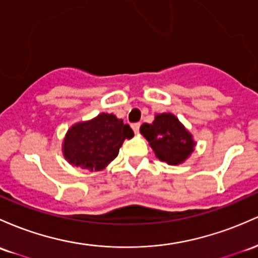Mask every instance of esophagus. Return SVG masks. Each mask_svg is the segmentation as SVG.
<instances>
[{
	"label": "esophagus",
	"mask_w": 258,
	"mask_h": 258,
	"mask_svg": "<svg viewBox=\"0 0 258 258\" xmlns=\"http://www.w3.org/2000/svg\"><path fill=\"white\" fill-rule=\"evenodd\" d=\"M132 130L135 131V134H138V131H140V127H141V123L140 122H136V123H132Z\"/></svg>",
	"instance_id": "1"
}]
</instances>
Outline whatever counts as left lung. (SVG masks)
<instances>
[{
    "mask_svg": "<svg viewBox=\"0 0 258 258\" xmlns=\"http://www.w3.org/2000/svg\"><path fill=\"white\" fill-rule=\"evenodd\" d=\"M157 158L177 165L183 163L194 152L196 142L179 118L170 112L155 115L152 123H143L140 128Z\"/></svg>",
    "mask_w": 258,
    "mask_h": 258,
    "instance_id": "1",
    "label": "left lung"
}]
</instances>
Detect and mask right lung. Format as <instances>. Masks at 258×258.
Listing matches in <instances>:
<instances>
[{
	"label": "right lung",
	"mask_w": 258,
	"mask_h": 258,
	"mask_svg": "<svg viewBox=\"0 0 258 258\" xmlns=\"http://www.w3.org/2000/svg\"><path fill=\"white\" fill-rule=\"evenodd\" d=\"M134 137L128 124L112 114L73 124L67 131L62 151L70 164L90 171L103 170L117 157L123 141Z\"/></svg>",
	"instance_id": "right-lung-1"
}]
</instances>
